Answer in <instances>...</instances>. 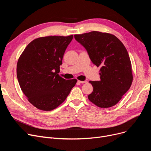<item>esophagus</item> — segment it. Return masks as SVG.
Masks as SVG:
<instances>
[{
	"instance_id": "1",
	"label": "esophagus",
	"mask_w": 151,
	"mask_h": 151,
	"mask_svg": "<svg viewBox=\"0 0 151 151\" xmlns=\"http://www.w3.org/2000/svg\"><path fill=\"white\" fill-rule=\"evenodd\" d=\"M78 83H82V84H83V83H88V81H78Z\"/></svg>"
}]
</instances>
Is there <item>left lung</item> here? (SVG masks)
Returning <instances> with one entry per match:
<instances>
[{"label": "left lung", "instance_id": "1", "mask_svg": "<svg viewBox=\"0 0 151 151\" xmlns=\"http://www.w3.org/2000/svg\"><path fill=\"white\" fill-rule=\"evenodd\" d=\"M74 37L86 50L93 64L101 67L100 80L89 81L93 89L89 100L100 108L114 106L133 81L131 62L125 47L116 36L108 33L92 31Z\"/></svg>", "mask_w": 151, "mask_h": 151}]
</instances>
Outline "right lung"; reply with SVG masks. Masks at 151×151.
Wrapping results in <instances>:
<instances>
[{"label":"right lung","mask_w":151,"mask_h":151,"mask_svg":"<svg viewBox=\"0 0 151 151\" xmlns=\"http://www.w3.org/2000/svg\"><path fill=\"white\" fill-rule=\"evenodd\" d=\"M73 35L48 36L32 41L19 57L17 68L20 88L37 108L51 111L65 101L77 80L59 75L63 54Z\"/></svg>","instance_id":"obj_1"}]
</instances>
